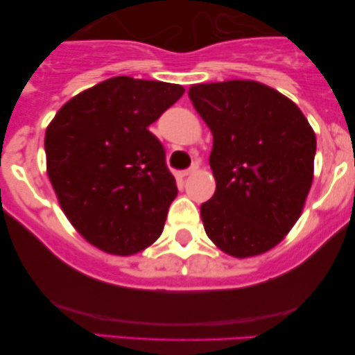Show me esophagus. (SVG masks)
Masks as SVG:
<instances>
[{
    "mask_svg": "<svg viewBox=\"0 0 355 355\" xmlns=\"http://www.w3.org/2000/svg\"><path fill=\"white\" fill-rule=\"evenodd\" d=\"M197 168H198V164H197V163H196V164H192V166L189 168V169H184V171H182V176H189V174L196 173V171H197Z\"/></svg>",
    "mask_w": 355,
    "mask_h": 355,
    "instance_id": "obj_1",
    "label": "esophagus"
}]
</instances>
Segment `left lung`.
<instances>
[{
	"instance_id": "left-lung-1",
	"label": "left lung",
	"mask_w": 355,
	"mask_h": 355,
	"mask_svg": "<svg viewBox=\"0 0 355 355\" xmlns=\"http://www.w3.org/2000/svg\"><path fill=\"white\" fill-rule=\"evenodd\" d=\"M193 108L213 134L216 191L202 203L205 232L237 259L273 249L302 213L317 139L297 106L254 80L198 84Z\"/></svg>"
}]
</instances>
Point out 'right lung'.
I'll list each match as a JSON object with an SVG mask.
<instances>
[{"instance_id": "obj_1", "label": "right lung", "mask_w": 355, "mask_h": 355, "mask_svg": "<svg viewBox=\"0 0 355 355\" xmlns=\"http://www.w3.org/2000/svg\"><path fill=\"white\" fill-rule=\"evenodd\" d=\"M182 94L178 84L113 77L71 98L48 125V178L92 245L132 255L162 234L178 187L148 125Z\"/></svg>"}]
</instances>
